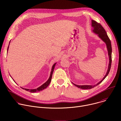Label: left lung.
<instances>
[{"instance_id":"8db88e82","label":"left lung","mask_w":121,"mask_h":121,"mask_svg":"<svg viewBox=\"0 0 121 121\" xmlns=\"http://www.w3.org/2000/svg\"><path fill=\"white\" fill-rule=\"evenodd\" d=\"M92 26L93 27L92 31L94 33L97 35L98 37L102 40H103V42H104L105 43L106 45V48H107V51H108V56H109V64H108V69H107V72H106L105 76L103 78V79H102L99 83H98L96 85H94V86H91V85L79 86V85H75V84H73V83H72L76 87H77L79 88L83 89H91V88H93L95 87V86H98L99 84H100L103 81V80L105 78V77L107 76V75L108 74V73H109V71L110 70V69H111V66L112 49V46H111V43L110 40L109 38L108 37L105 30L103 28V27L102 26V25H101L100 24L98 23L97 22H96V21H95L93 20H92Z\"/></svg>"}]
</instances>
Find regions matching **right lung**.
I'll return each instance as SVG.
<instances>
[{
	"label": "right lung",
	"instance_id": "1",
	"mask_svg": "<svg viewBox=\"0 0 121 121\" xmlns=\"http://www.w3.org/2000/svg\"><path fill=\"white\" fill-rule=\"evenodd\" d=\"M9 44H10V42H9ZM9 46L8 47V50H7V51L8 52V50H9ZM56 63H55L53 66H52V69H51V73H50V76L48 78V79L47 80V81L46 82H45L44 84H43L41 86H39V87L37 88L36 89H26V88H22L21 87L22 89H25V90L27 91H29L31 93H35V92H39V91H41L45 89H46L48 86L50 84V82H51V79H52V74H53V71H54V69L55 68V66L56 65ZM11 77L12 78V77L11 76ZM13 79V78H12ZM13 80H14V81L15 82L14 80L13 79Z\"/></svg>",
	"mask_w": 121,
	"mask_h": 121
}]
</instances>
